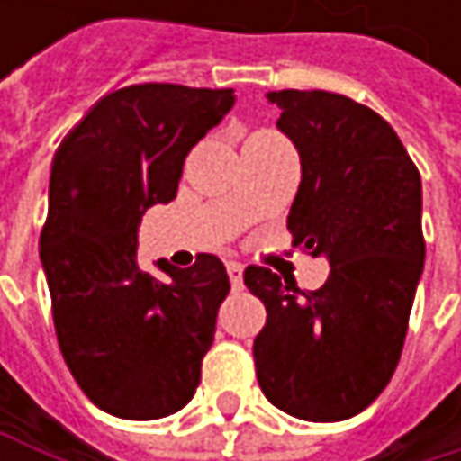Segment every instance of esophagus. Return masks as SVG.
Here are the masks:
<instances>
[{"mask_svg": "<svg viewBox=\"0 0 461 461\" xmlns=\"http://www.w3.org/2000/svg\"><path fill=\"white\" fill-rule=\"evenodd\" d=\"M227 275H230L231 288H242V264L240 261H230L227 264Z\"/></svg>", "mask_w": 461, "mask_h": 461, "instance_id": "esophagus-1", "label": "esophagus"}]
</instances>
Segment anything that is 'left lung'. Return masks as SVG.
I'll return each mask as SVG.
<instances>
[{"instance_id": "obj_1", "label": "left lung", "mask_w": 461, "mask_h": 461, "mask_svg": "<svg viewBox=\"0 0 461 461\" xmlns=\"http://www.w3.org/2000/svg\"><path fill=\"white\" fill-rule=\"evenodd\" d=\"M269 101L302 157L288 231L310 256H328L330 275L302 291L267 267L245 269L267 307L256 379L285 414L341 421L379 398L401 360L424 267L421 181L374 109L328 90H277Z\"/></svg>"}]
</instances>
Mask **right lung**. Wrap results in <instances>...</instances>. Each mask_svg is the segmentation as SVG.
Returning a JSON list of instances; mask_svg holds the SVG:
<instances>
[{"label": "right lung", "instance_id": "1", "mask_svg": "<svg viewBox=\"0 0 461 461\" xmlns=\"http://www.w3.org/2000/svg\"><path fill=\"white\" fill-rule=\"evenodd\" d=\"M231 104L230 87L131 85L55 149L40 234L52 322L71 376L106 414L162 419L200 384L227 269L200 253L186 269L157 261L167 277H154L136 264V231L146 208L176 197L186 154Z\"/></svg>", "mask_w": 461, "mask_h": 461}]
</instances>
